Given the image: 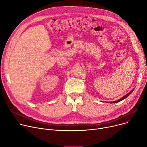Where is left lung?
Wrapping results in <instances>:
<instances>
[{
    "label": "left lung",
    "instance_id": "obj_1",
    "mask_svg": "<svg viewBox=\"0 0 147 147\" xmlns=\"http://www.w3.org/2000/svg\"><path fill=\"white\" fill-rule=\"evenodd\" d=\"M132 91H133V90H132L131 91H130L129 92V93H127L126 95H125V96H124V97H123L122 98H120V99H119V100H116V101H113V102H111V103H116V102H119V101H122V100H123V99H125V98H126L127 96H129V95H130L132 92Z\"/></svg>",
    "mask_w": 147,
    "mask_h": 147
}]
</instances>
